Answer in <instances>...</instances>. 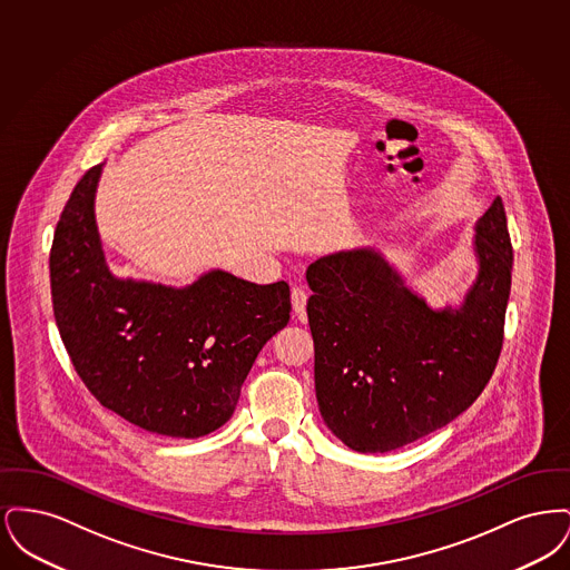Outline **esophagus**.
Listing matches in <instances>:
<instances>
[{
	"mask_svg": "<svg viewBox=\"0 0 570 570\" xmlns=\"http://www.w3.org/2000/svg\"><path fill=\"white\" fill-rule=\"evenodd\" d=\"M291 301H293V312L297 314L298 318L305 314V303H307V293L301 288V286H295L293 288V293H291Z\"/></svg>",
	"mask_w": 570,
	"mask_h": 570,
	"instance_id": "esophagus-1",
	"label": "esophagus"
}]
</instances>
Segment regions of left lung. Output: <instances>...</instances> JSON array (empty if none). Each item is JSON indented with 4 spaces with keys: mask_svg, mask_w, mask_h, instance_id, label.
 Returning a JSON list of instances; mask_svg holds the SVG:
<instances>
[{
    "mask_svg": "<svg viewBox=\"0 0 570 570\" xmlns=\"http://www.w3.org/2000/svg\"><path fill=\"white\" fill-rule=\"evenodd\" d=\"M476 275L432 307L374 245L307 267L316 400L356 453H386L451 423L481 395L502 348L513 247L498 196L474 224Z\"/></svg>",
    "mask_w": 570,
    "mask_h": 570,
    "instance_id": "1",
    "label": "left lung"
}]
</instances>
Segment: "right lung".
I'll use <instances>...</instances> for the list:
<instances>
[{
    "label": "right lung",
    "instance_id": "1",
    "mask_svg": "<svg viewBox=\"0 0 570 570\" xmlns=\"http://www.w3.org/2000/svg\"><path fill=\"white\" fill-rule=\"evenodd\" d=\"M102 166L82 175L55 228V323L91 395L151 434L200 438L235 412L242 384L291 321L286 282L224 269L168 286L110 272L96 224Z\"/></svg>",
    "mask_w": 570,
    "mask_h": 570
}]
</instances>
